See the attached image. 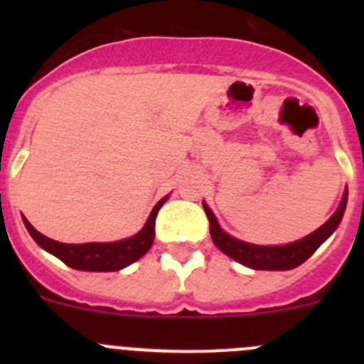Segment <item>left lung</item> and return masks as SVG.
Returning a JSON list of instances; mask_svg holds the SVG:
<instances>
[{
  "label": "left lung",
  "mask_w": 364,
  "mask_h": 364,
  "mask_svg": "<svg viewBox=\"0 0 364 364\" xmlns=\"http://www.w3.org/2000/svg\"><path fill=\"white\" fill-rule=\"evenodd\" d=\"M346 200H348V189L345 191L337 205L336 213L324 222L323 226L311 231L310 235L302 237L301 240H295L290 244H279V246H259V244L244 242L240 239H235L230 233L222 230L217 217L210 210V205L202 200L204 211L210 218V233L211 240L222 253H226L233 260L247 266L252 269H268V272H284V269H294L301 266L306 259H310L315 250L324 242V240L337 230L341 224V218L345 215Z\"/></svg>",
  "instance_id": "8db88e82"
}]
</instances>
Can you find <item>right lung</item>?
<instances>
[{
    "instance_id": "1",
    "label": "right lung",
    "mask_w": 364,
    "mask_h": 364,
    "mask_svg": "<svg viewBox=\"0 0 364 364\" xmlns=\"http://www.w3.org/2000/svg\"><path fill=\"white\" fill-rule=\"evenodd\" d=\"M167 198L169 197H164L162 200L156 202L147 222L136 235L127 237V239L114 240V242H58V240L49 239L38 230H34V226L25 217L23 224L32 239L36 240L38 246L43 247L45 252H49L50 255L58 257L70 268L82 269V272H118V269L136 262L140 257L149 252L151 244L154 240V220H156L159 210Z\"/></svg>"
}]
</instances>
